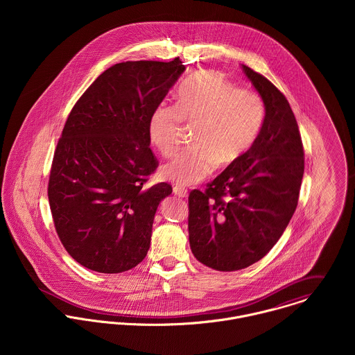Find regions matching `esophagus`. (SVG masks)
Wrapping results in <instances>:
<instances>
[{"mask_svg": "<svg viewBox=\"0 0 355 355\" xmlns=\"http://www.w3.org/2000/svg\"><path fill=\"white\" fill-rule=\"evenodd\" d=\"M173 194L178 196L179 198H187V196H189L187 190L183 189V187H179V186H175V187H173Z\"/></svg>", "mask_w": 355, "mask_h": 355, "instance_id": "obj_1", "label": "esophagus"}]
</instances>
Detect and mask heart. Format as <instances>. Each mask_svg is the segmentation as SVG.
<instances>
[{
  "label": "heart",
  "mask_w": 355,
  "mask_h": 355,
  "mask_svg": "<svg viewBox=\"0 0 355 355\" xmlns=\"http://www.w3.org/2000/svg\"><path fill=\"white\" fill-rule=\"evenodd\" d=\"M265 116L261 96L236 87L221 72L207 69L190 76L178 103L161 102L150 116L149 132L162 155L179 148L183 125L196 127L193 146L166 162L159 175L178 186L202 182L217 166L235 164L253 146Z\"/></svg>",
  "instance_id": "b5f03b06"
}]
</instances>
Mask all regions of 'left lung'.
Returning <instances> with one entry per match:
<instances>
[{
	"label": "left lung",
	"instance_id": "obj_1",
	"mask_svg": "<svg viewBox=\"0 0 355 355\" xmlns=\"http://www.w3.org/2000/svg\"><path fill=\"white\" fill-rule=\"evenodd\" d=\"M242 67L265 105L261 131L241 159L205 191L189 196L191 252L221 272L245 269L276 245L297 209L304 178V146L290 103L265 76Z\"/></svg>",
	"mask_w": 355,
	"mask_h": 355
}]
</instances>
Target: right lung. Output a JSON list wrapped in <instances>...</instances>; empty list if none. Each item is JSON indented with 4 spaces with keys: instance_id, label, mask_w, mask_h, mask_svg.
<instances>
[{
    "instance_id": "obj_1",
    "label": "right lung",
    "mask_w": 355,
    "mask_h": 355,
    "mask_svg": "<svg viewBox=\"0 0 355 355\" xmlns=\"http://www.w3.org/2000/svg\"><path fill=\"white\" fill-rule=\"evenodd\" d=\"M186 67L176 57L107 68L73 105L51 162L48 197L68 254L100 273L137 266L172 186L146 187L158 166L149 121Z\"/></svg>"
}]
</instances>
